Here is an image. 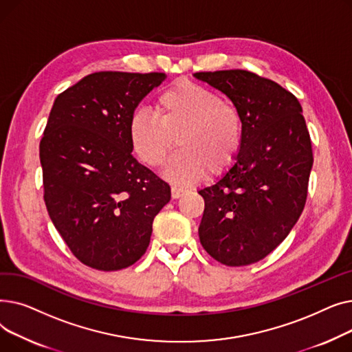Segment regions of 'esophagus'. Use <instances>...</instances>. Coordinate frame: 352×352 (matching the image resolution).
I'll list each match as a JSON object with an SVG mask.
<instances>
[{
  "mask_svg": "<svg viewBox=\"0 0 352 352\" xmlns=\"http://www.w3.org/2000/svg\"><path fill=\"white\" fill-rule=\"evenodd\" d=\"M184 192H186V190H182V188H179V187H173V188H171V197H173V199L179 198Z\"/></svg>",
  "mask_w": 352,
  "mask_h": 352,
  "instance_id": "1",
  "label": "esophagus"
}]
</instances>
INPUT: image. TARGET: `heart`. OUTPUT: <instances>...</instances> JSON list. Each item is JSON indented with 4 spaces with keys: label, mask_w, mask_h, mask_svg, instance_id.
Here are the masks:
<instances>
[{
    "label": "heart",
    "mask_w": 352,
    "mask_h": 352,
    "mask_svg": "<svg viewBox=\"0 0 352 352\" xmlns=\"http://www.w3.org/2000/svg\"><path fill=\"white\" fill-rule=\"evenodd\" d=\"M128 140L134 154L151 168L162 166L165 177L188 186L204 173L219 175L236 161L244 142V120L239 109L208 87L181 78L160 92L155 117L135 113L129 118Z\"/></svg>",
    "instance_id": "b5f03b06"
}]
</instances>
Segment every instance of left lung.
Returning <instances> with one entry per match:
<instances>
[{
  "mask_svg": "<svg viewBox=\"0 0 352 352\" xmlns=\"http://www.w3.org/2000/svg\"><path fill=\"white\" fill-rule=\"evenodd\" d=\"M195 77L223 91L244 120L235 164L198 191L206 202L199 241L221 264L250 265L284 241L305 207L314 157L302 107L280 84L250 71Z\"/></svg>",
  "mask_w": 352,
  "mask_h": 352,
  "instance_id": "left-lung-1",
  "label": "left lung"
}]
</instances>
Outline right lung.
Listing matches in <instances>:
<instances>
[{"instance_id": "add662e5", "label": "right lung", "mask_w": 352, "mask_h": 352, "mask_svg": "<svg viewBox=\"0 0 352 352\" xmlns=\"http://www.w3.org/2000/svg\"><path fill=\"white\" fill-rule=\"evenodd\" d=\"M164 72L100 71L55 98L40 142L44 201L54 227L84 265L117 271L150 245L168 184L141 165L129 118Z\"/></svg>"}]
</instances>
